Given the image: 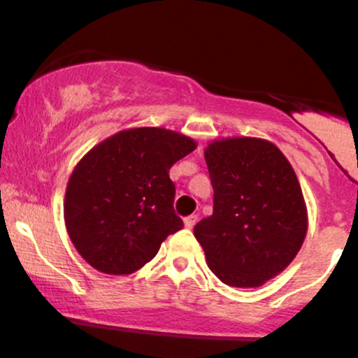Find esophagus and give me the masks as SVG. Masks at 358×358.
Segmentation results:
<instances>
[{"label": "esophagus", "instance_id": "esophagus-1", "mask_svg": "<svg viewBox=\"0 0 358 358\" xmlns=\"http://www.w3.org/2000/svg\"><path fill=\"white\" fill-rule=\"evenodd\" d=\"M196 220H199V217H196V215H188V217H185V220H183L185 227H187V229H193V225L196 224Z\"/></svg>", "mask_w": 358, "mask_h": 358}]
</instances>
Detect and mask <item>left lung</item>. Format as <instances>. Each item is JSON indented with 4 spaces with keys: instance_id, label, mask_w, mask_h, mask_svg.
Instances as JSON below:
<instances>
[{
    "instance_id": "left-lung-1",
    "label": "left lung",
    "mask_w": 358,
    "mask_h": 358,
    "mask_svg": "<svg viewBox=\"0 0 358 358\" xmlns=\"http://www.w3.org/2000/svg\"><path fill=\"white\" fill-rule=\"evenodd\" d=\"M213 213L193 229L208 268L225 285L257 287L296 257L308 231L298 176L261 138H225L205 148Z\"/></svg>"
}]
</instances>
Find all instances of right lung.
Segmentation results:
<instances>
[{
	"mask_svg": "<svg viewBox=\"0 0 358 358\" xmlns=\"http://www.w3.org/2000/svg\"><path fill=\"white\" fill-rule=\"evenodd\" d=\"M196 143L165 127L119 131L73 168L64 219L73 248L94 269L131 274L183 227L173 210L170 168Z\"/></svg>",
	"mask_w": 358,
	"mask_h": 358,
	"instance_id": "right-lung-1",
	"label": "right lung"
}]
</instances>
